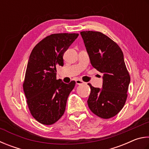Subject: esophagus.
Here are the masks:
<instances>
[{"label":"esophagus","instance_id":"1","mask_svg":"<svg viewBox=\"0 0 149 149\" xmlns=\"http://www.w3.org/2000/svg\"><path fill=\"white\" fill-rule=\"evenodd\" d=\"M76 84H78V85L83 84H84V82H83L82 80H80V79H77V80H76Z\"/></svg>","mask_w":149,"mask_h":149}]
</instances>
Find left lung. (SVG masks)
Masks as SVG:
<instances>
[{
    "mask_svg": "<svg viewBox=\"0 0 149 149\" xmlns=\"http://www.w3.org/2000/svg\"><path fill=\"white\" fill-rule=\"evenodd\" d=\"M80 35L92 66L103 73L102 88L88 84L91 88L88 107L100 118H112L123 108L130 82L123 52L118 44L100 32L82 31Z\"/></svg>",
    "mask_w": 149,
    "mask_h": 149,
    "instance_id": "8db88e82",
    "label": "left lung"
}]
</instances>
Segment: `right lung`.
<instances>
[{"mask_svg":"<svg viewBox=\"0 0 149 149\" xmlns=\"http://www.w3.org/2000/svg\"><path fill=\"white\" fill-rule=\"evenodd\" d=\"M78 33L48 36L33 49L27 63L23 90L32 116L40 123L51 125L64 114L67 98L75 82L56 79V67L63 66V54Z\"/></svg>","mask_w":149,"mask_h":149,"instance_id":"1","label":"right lung"}]
</instances>
